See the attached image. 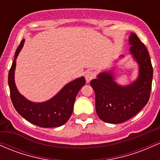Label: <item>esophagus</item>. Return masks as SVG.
Segmentation results:
<instances>
[{
  "label": "esophagus",
  "instance_id": "esophagus-1",
  "mask_svg": "<svg viewBox=\"0 0 160 160\" xmlns=\"http://www.w3.org/2000/svg\"><path fill=\"white\" fill-rule=\"evenodd\" d=\"M95 73L92 71H88L86 72L85 74V78L87 82H89L92 79L95 78Z\"/></svg>",
  "mask_w": 160,
  "mask_h": 160
}]
</instances>
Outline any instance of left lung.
<instances>
[{
    "label": "left lung",
    "instance_id": "1",
    "mask_svg": "<svg viewBox=\"0 0 160 160\" xmlns=\"http://www.w3.org/2000/svg\"><path fill=\"white\" fill-rule=\"evenodd\" d=\"M130 53L139 65L137 80L128 86L115 82L110 71L100 73L90 85L95 94V110L98 117L108 123H121L136 115L148 104L153 79L149 52L138 36H129Z\"/></svg>",
    "mask_w": 160,
    "mask_h": 160
}]
</instances>
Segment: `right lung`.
I'll return each instance as SVG.
<instances>
[{"label": "right lung", "mask_w": 160, "mask_h": 160, "mask_svg": "<svg viewBox=\"0 0 160 160\" xmlns=\"http://www.w3.org/2000/svg\"><path fill=\"white\" fill-rule=\"evenodd\" d=\"M24 41L20 43L15 53L8 75L10 98L12 104L22 117L32 123L43 128L58 127L69 120L74 109V104L80 89L85 85L84 77L68 82L55 95L47 102L34 103L26 99L18 91L14 80L16 59L22 48Z\"/></svg>", "instance_id": "right-lung-1"}]
</instances>
